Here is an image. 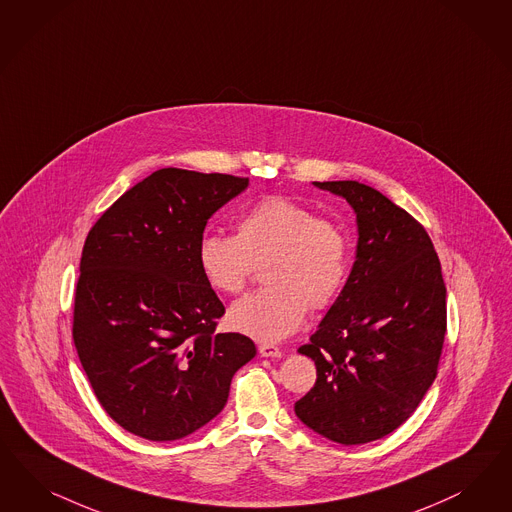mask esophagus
Instances as JSON below:
<instances>
[{"mask_svg":"<svg viewBox=\"0 0 512 512\" xmlns=\"http://www.w3.org/2000/svg\"><path fill=\"white\" fill-rule=\"evenodd\" d=\"M258 350H260V354L264 358H281L282 356L281 348L277 347V345H271V343H262Z\"/></svg>","mask_w":512,"mask_h":512,"instance_id":"obj_1","label":"esophagus"}]
</instances>
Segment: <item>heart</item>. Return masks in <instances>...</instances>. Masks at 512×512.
Here are the masks:
<instances>
[{
    "instance_id": "obj_1",
    "label": "heart",
    "mask_w": 512,
    "mask_h": 512,
    "mask_svg": "<svg viewBox=\"0 0 512 512\" xmlns=\"http://www.w3.org/2000/svg\"><path fill=\"white\" fill-rule=\"evenodd\" d=\"M350 245L330 218L282 196H267L235 222V237L211 233L199 241L203 279L220 294L245 290L264 264L265 288L237 301L228 322L258 341L273 343L301 328L309 307L328 309L345 288Z\"/></svg>"
}]
</instances>
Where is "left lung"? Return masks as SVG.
Wrapping results in <instances>:
<instances>
[{
	"mask_svg": "<svg viewBox=\"0 0 512 512\" xmlns=\"http://www.w3.org/2000/svg\"><path fill=\"white\" fill-rule=\"evenodd\" d=\"M314 186L347 199L360 237L343 292L299 347L316 382L296 414L330 441L363 445L399 428L437 377L446 286L428 231L405 209L362 182Z\"/></svg>",
	"mask_w": 512,
	"mask_h": 512,
	"instance_id": "left-lung-1",
	"label": "left lung"
}]
</instances>
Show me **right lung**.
<instances>
[{"instance_id":"right-lung-1","label":"right lung","mask_w":512,"mask_h":512,"mask_svg":"<svg viewBox=\"0 0 512 512\" xmlns=\"http://www.w3.org/2000/svg\"><path fill=\"white\" fill-rule=\"evenodd\" d=\"M247 177L154 171L88 231L73 305V343L99 405L149 441L205 426L256 354L241 333H215L226 313L201 275L207 220Z\"/></svg>"}]
</instances>
